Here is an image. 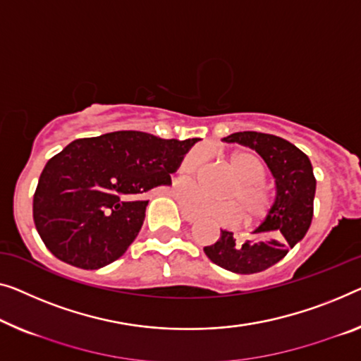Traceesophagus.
<instances>
[{
    "label": "esophagus",
    "mask_w": 361,
    "mask_h": 361,
    "mask_svg": "<svg viewBox=\"0 0 361 361\" xmlns=\"http://www.w3.org/2000/svg\"><path fill=\"white\" fill-rule=\"evenodd\" d=\"M181 217H183V220H186V222H190V224H192V222H196V215H192V214H190L188 211H185V209H181Z\"/></svg>",
    "instance_id": "obj_1"
}]
</instances>
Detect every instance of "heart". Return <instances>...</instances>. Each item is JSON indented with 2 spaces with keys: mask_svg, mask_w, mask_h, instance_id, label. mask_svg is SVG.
I'll list each match as a JSON object with an SVG mask.
<instances>
[{
  "mask_svg": "<svg viewBox=\"0 0 361 361\" xmlns=\"http://www.w3.org/2000/svg\"><path fill=\"white\" fill-rule=\"evenodd\" d=\"M206 160V150L196 147L181 159L176 169V175L185 180H195L196 173ZM230 165L238 175V183L228 191L232 199L215 201L201 195V191L192 186H178L176 195L180 196L181 206L196 215L212 219L224 225L238 222L243 212L246 222L264 219L272 207V196L264 185L266 169L256 154L250 150H238L230 155Z\"/></svg>",
  "mask_w": 361,
  "mask_h": 361,
  "instance_id": "heart-1",
  "label": "heart"
}]
</instances>
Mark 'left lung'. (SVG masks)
<instances>
[{"instance_id": "1", "label": "left lung", "mask_w": 361, "mask_h": 361, "mask_svg": "<svg viewBox=\"0 0 361 361\" xmlns=\"http://www.w3.org/2000/svg\"><path fill=\"white\" fill-rule=\"evenodd\" d=\"M255 149L276 178V201L255 235L269 238L236 241L232 232L220 230V238L204 252L214 264L235 274H256L277 264L308 232L313 220L316 178L308 155L274 134L243 131L224 137ZM274 238H271V235Z\"/></svg>"}]
</instances>
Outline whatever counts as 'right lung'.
I'll return each instance as SVG.
<instances>
[{"instance_id": "right-lung-1", "label": "right lung", "mask_w": 361, "mask_h": 361, "mask_svg": "<svg viewBox=\"0 0 361 361\" xmlns=\"http://www.w3.org/2000/svg\"><path fill=\"white\" fill-rule=\"evenodd\" d=\"M199 141L115 131L76 139L48 160L34 195V222L58 259L100 269L125 255L146 217L144 195Z\"/></svg>"}]
</instances>
